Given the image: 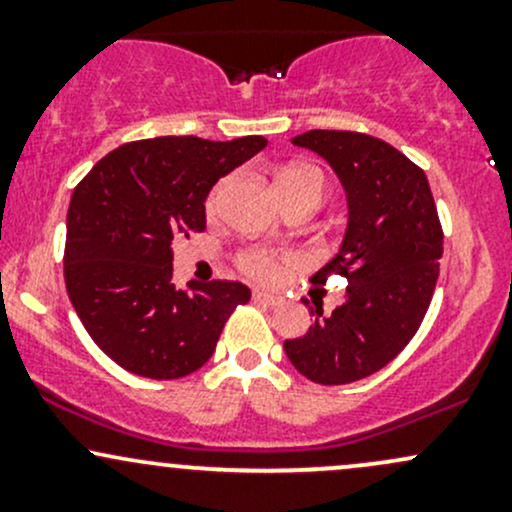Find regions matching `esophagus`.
Segmentation results:
<instances>
[{
	"label": "esophagus",
	"instance_id": "34e87169",
	"mask_svg": "<svg viewBox=\"0 0 512 512\" xmlns=\"http://www.w3.org/2000/svg\"><path fill=\"white\" fill-rule=\"evenodd\" d=\"M252 298H255L257 303H264V305H272V308H276V305H284V296L281 293H269V291H255L252 293Z\"/></svg>",
	"mask_w": 512,
	"mask_h": 512
}]
</instances>
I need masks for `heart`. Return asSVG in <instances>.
Masks as SVG:
<instances>
[{
	"label": "heart",
	"instance_id": "heart-1",
	"mask_svg": "<svg viewBox=\"0 0 512 512\" xmlns=\"http://www.w3.org/2000/svg\"><path fill=\"white\" fill-rule=\"evenodd\" d=\"M276 187L281 190H305L315 192L317 197H322V178L320 173L313 168H289L279 175L276 180ZM223 192H226V182H219V185L211 190L207 199V214L216 216L219 214ZM243 267L248 269L250 274L260 276V279H274L281 269V260L272 252H250V255L243 257Z\"/></svg>",
	"mask_w": 512,
	"mask_h": 512
}]
</instances>
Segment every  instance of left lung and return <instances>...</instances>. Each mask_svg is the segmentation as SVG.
Instances as JSON below:
<instances>
[{
  "label": "left lung",
  "instance_id": "1",
  "mask_svg": "<svg viewBox=\"0 0 512 512\" xmlns=\"http://www.w3.org/2000/svg\"><path fill=\"white\" fill-rule=\"evenodd\" d=\"M291 142L325 158L346 195L337 255L310 281L346 276L349 286L346 301L327 317L317 308L310 330L286 339L284 351L313 383H356L385 368L424 320L443 255L436 202L424 170L383 139L310 129Z\"/></svg>",
  "mask_w": 512,
  "mask_h": 512
}]
</instances>
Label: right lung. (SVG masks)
<instances>
[{"label": "right lung", "mask_w": 512, "mask_h": 512, "mask_svg": "<svg viewBox=\"0 0 512 512\" xmlns=\"http://www.w3.org/2000/svg\"><path fill=\"white\" fill-rule=\"evenodd\" d=\"M267 139L156 137L117 146L76 185L64 281L91 339L151 380L195 373L250 289L238 281L173 284V243L207 228L211 187Z\"/></svg>", "instance_id": "1"}]
</instances>
